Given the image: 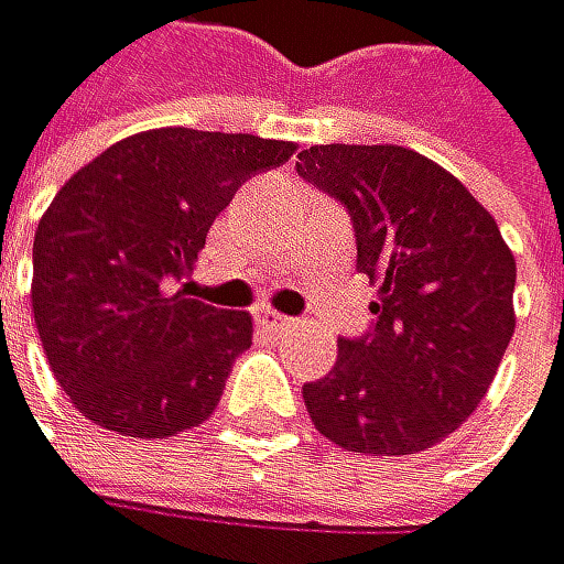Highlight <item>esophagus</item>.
<instances>
[{"mask_svg": "<svg viewBox=\"0 0 564 564\" xmlns=\"http://www.w3.org/2000/svg\"><path fill=\"white\" fill-rule=\"evenodd\" d=\"M256 322L263 325V329H288V325H294V318L280 315V312H273V308H259V312H256Z\"/></svg>", "mask_w": 564, "mask_h": 564, "instance_id": "1", "label": "esophagus"}]
</instances>
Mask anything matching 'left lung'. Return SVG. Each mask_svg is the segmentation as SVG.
Segmentation results:
<instances>
[{
	"mask_svg": "<svg viewBox=\"0 0 564 564\" xmlns=\"http://www.w3.org/2000/svg\"><path fill=\"white\" fill-rule=\"evenodd\" d=\"M297 176L343 200L375 329L305 384L315 430L357 454L441 444L486 399L517 329V259L468 186L402 144H315Z\"/></svg>",
	"mask_w": 564,
	"mask_h": 564,
	"instance_id": "1",
	"label": "left lung"
}]
</instances>
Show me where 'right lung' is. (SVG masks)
I'll return each instance as SVG.
<instances>
[{
  "mask_svg": "<svg viewBox=\"0 0 564 564\" xmlns=\"http://www.w3.org/2000/svg\"><path fill=\"white\" fill-rule=\"evenodd\" d=\"M294 141L155 128L54 194L33 235V322L54 378L96 426L141 441L194 430L252 346V315L189 297L214 218Z\"/></svg>",
  "mask_w": 564,
  "mask_h": 564,
  "instance_id": "1",
  "label": "right lung"
}]
</instances>
